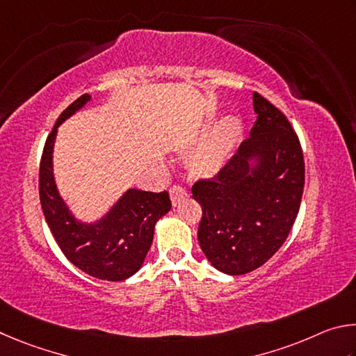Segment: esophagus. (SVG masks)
<instances>
[{
	"mask_svg": "<svg viewBox=\"0 0 356 356\" xmlns=\"http://www.w3.org/2000/svg\"><path fill=\"white\" fill-rule=\"evenodd\" d=\"M186 197H188V191H186L183 186H178V184L172 186V188H170V200L173 203V207H177V204L181 203Z\"/></svg>",
	"mask_w": 356,
	"mask_h": 356,
	"instance_id": "34e87169",
	"label": "esophagus"
}]
</instances>
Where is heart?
<instances>
[{
    "label": "heart",
    "mask_w": 356,
    "mask_h": 356,
    "mask_svg": "<svg viewBox=\"0 0 356 356\" xmlns=\"http://www.w3.org/2000/svg\"><path fill=\"white\" fill-rule=\"evenodd\" d=\"M242 124L236 117H227L217 124L209 137L189 158V170L194 177L211 178L219 173L232 158L241 137Z\"/></svg>",
    "instance_id": "b5f03b06"
}]
</instances>
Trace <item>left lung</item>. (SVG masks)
<instances>
[{
	"mask_svg": "<svg viewBox=\"0 0 356 356\" xmlns=\"http://www.w3.org/2000/svg\"><path fill=\"white\" fill-rule=\"evenodd\" d=\"M257 122L238 153L211 179H198V242L217 270L244 275L269 261L288 238L300 209L305 162L288 118L253 93Z\"/></svg>",
	"mask_w": 356,
	"mask_h": 356,
	"instance_id": "obj_1",
	"label": "left lung"
}]
</instances>
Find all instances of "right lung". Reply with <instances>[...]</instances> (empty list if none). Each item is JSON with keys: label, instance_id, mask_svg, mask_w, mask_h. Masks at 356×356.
Here are the masks:
<instances>
[{"label": "right lung", "instance_id": "right-lung-1", "mask_svg": "<svg viewBox=\"0 0 356 356\" xmlns=\"http://www.w3.org/2000/svg\"><path fill=\"white\" fill-rule=\"evenodd\" d=\"M84 93L59 115L43 147L39 194L43 216L62 253L90 277L122 282L140 269L152 247L154 225L172 208L167 191L128 189L95 223L79 222L62 200L54 181L53 148L59 124L89 102Z\"/></svg>", "mask_w": 356, "mask_h": 356}]
</instances>
